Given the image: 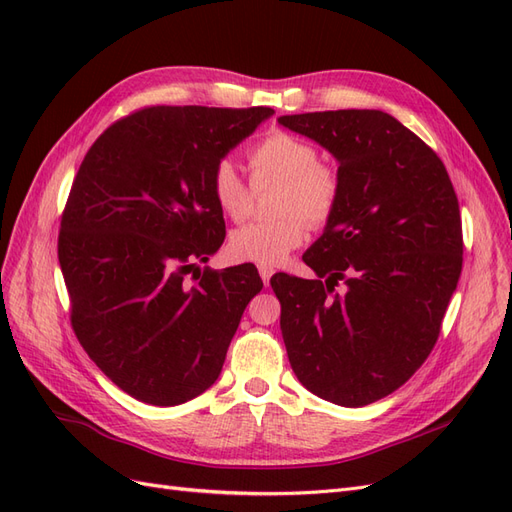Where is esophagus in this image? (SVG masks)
<instances>
[{"instance_id":"34e87169","label":"esophagus","mask_w":512,"mask_h":512,"mask_svg":"<svg viewBox=\"0 0 512 512\" xmlns=\"http://www.w3.org/2000/svg\"><path fill=\"white\" fill-rule=\"evenodd\" d=\"M258 271H260V277H262V284L269 286V282H271V275H273V269H269V267H260Z\"/></svg>"}]
</instances>
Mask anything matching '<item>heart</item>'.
Here are the masks:
<instances>
[{"instance_id": "heart-1", "label": "heart", "mask_w": 512, "mask_h": 512, "mask_svg": "<svg viewBox=\"0 0 512 512\" xmlns=\"http://www.w3.org/2000/svg\"><path fill=\"white\" fill-rule=\"evenodd\" d=\"M254 183L269 179L282 181L277 213L271 222H252L232 230L228 254L239 262L258 267H277L292 250L305 241L307 223L322 226L339 200V177L327 164L318 162L316 147L305 138L275 130L258 141L250 153ZM211 194L226 218L241 222L252 211V190L230 160L215 164L211 173Z\"/></svg>"}]
</instances>
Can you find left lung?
Here are the masks:
<instances>
[{
	"mask_svg": "<svg viewBox=\"0 0 512 512\" xmlns=\"http://www.w3.org/2000/svg\"><path fill=\"white\" fill-rule=\"evenodd\" d=\"M277 123L339 164L337 207L303 254L316 277H271L290 367L331 404H374L425 363L457 288L463 241L453 183L389 113L350 108ZM339 281L344 295L334 292Z\"/></svg>",
	"mask_w": 512,
	"mask_h": 512,
	"instance_id": "1",
	"label": "left lung"
}]
</instances>
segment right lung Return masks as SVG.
<instances>
[{
	"instance_id": "obj_1",
	"label": "right lung",
	"mask_w": 512,
	"mask_h": 512,
	"mask_svg": "<svg viewBox=\"0 0 512 512\" xmlns=\"http://www.w3.org/2000/svg\"><path fill=\"white\" fill-rule=\"evenodd\" d=\"M273 115L267 106H151L113 123L76 173L59 267L81 346L121 391L179 406L218 380L254 265L200 271L224 215L211 173Z\"/></svg>"
}]
</instances>
